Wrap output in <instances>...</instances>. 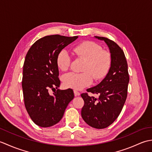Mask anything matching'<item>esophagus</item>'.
I'll use <instances>...</instances> for the list:
<instances>
[{
	"instance_id": "esophagus-1",
	"label": "esophagus",
	"mask_w": 152,
	"mask_h": 152,
	"mask_svg": "<svg viewBox=\"0 0 152 152\" xmlns=\"http://www.w3.org/2000/svg\"><path fill=\"white\" fill-rule=\"evenodd\" d=\"M74 95H75L76 96H79L80 95V93L78 91H76V90H74Z\"/></svg>"
}]
</instances>
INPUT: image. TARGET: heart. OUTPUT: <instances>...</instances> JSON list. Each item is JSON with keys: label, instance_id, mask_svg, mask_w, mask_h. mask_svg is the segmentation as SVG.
<instances>
[{"label": "heart", "instance_id": "1", "mask_svg": "<svg viewBox=\"0 0 152 152\" xmlns=\"http://www.w3.org/2000/svg\"><path fill=\"white\" fill-rule=\"evenodd\" d=\"M76 56L85 60L82 73L69 72L63 77L64 86L69 88L82 89L91 85L93 77L95 80L104 78L111 66V55L102 50L101 46L91 41H86L74 46L72 49ZM56 62L59 69L63 71L69 69L71 59L65 50L57 54Z\"/></svg>", "mask_w": 152, "mask_h": 152}]
</instances>
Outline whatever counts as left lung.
<instances>
[{
    "instance_id": "obj_1",
    "label": "left lung",
    "mask_w": 152,
    "mask_h": 152,
    "mask_svg": "<svg viewBox=\"0 0 152 152\" xmlns=\"http://www.w3.org/2000/svg\"><path fill=\"white\" fill-rule=\"evenodd\" d=\"M104 41L111 55L112 63L108 74L101 83L87 89L88 92L98 94L99 98L82 93L84 106L81 114L83 120L96 129H104L118 118L127 96L129 76L124 52L114 41L107 38L95 37Z\"/></svg>"
}]
</instances>
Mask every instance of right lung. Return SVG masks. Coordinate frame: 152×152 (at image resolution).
Instances as JSON below:
<instances>
[{
  "mask_svg": "<svg viewBox=\"0 0 152 152\" xmlns=\"http://www.w3.org/2000/svg\"><path fill=\"white\" fill-rule=\"evenodd\" d=\"M78 37L50 35L35 42L28 50L23 69L22 89L25 106L30 118L41 127L56 125L74 99L72 89H57L61 82L56 62L57 54Z\"/></svg>",
  "mask_w": 152,
  "mask_h": 152,
  "instance_id": "right-lung-1",
  "label": "right lung"
}]
</instances>
